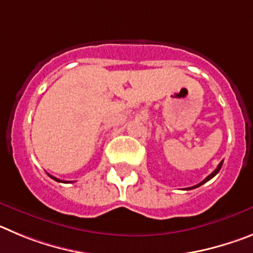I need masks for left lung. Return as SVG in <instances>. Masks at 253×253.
Wrapping results in <instances>:
<instances>
[{
  "mask_svg": "<svg viewBox=\"0 0 253 253\" xmlns=\"http://www.w3.org/2000/svg\"><path fill=\"white\" fill-rule=\"evenodd\" d=\"M222 165H223V161H222V162H220V163H219V165H218V167H216V169H214V171H213V172H211V173H210V175H209V176H208V177H207V178H204V180H203V181H202V182H200V184L195 185V186L187 187V189H185V190H191V189H196V187H199V186H202V185H203V184H205V182H207V181H209V180H210V178H213V177H214V176H215V175H216V173H218V172H219V171H220V169H222Z\"/></svg>",
  "mask_w": 253,
  "mask_h": 253,
  "instance_id": "left-lung-1",
  "label": "left lung"
}]
</instances>
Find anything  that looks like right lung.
Instances as JSON below:
<instances>
[{
	"label": "right lung",
	"mask_w": 253,
	"mask_h": 253,
	"mask_svg": "<svg viewBox=\"0 0 253 253\" xmlns=\"http://www.w3.org/2000/svg\"><path fill=\"white\" fill-rule=\"evenodd\" d=\"M50 176L51 178H53V180H55V181H58V182H68V181H62V180H59V178H57V177H54V176H51V175H49Z\"/></svg>",
	"instance_id": "right-lung-1"
}]
</instances>
